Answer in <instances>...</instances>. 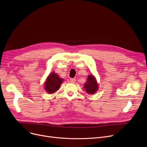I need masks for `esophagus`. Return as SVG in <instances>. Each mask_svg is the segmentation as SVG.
Instances as JSON below:
<instances>
[{"mask_svg": "<svg viewBox=\"0 0 147 147\" xmlns=\"http://www.w3.org/2000/svg\"><path fill=\"white\" fill-rule=\"evenodd\" d=\"M69 81H70L71 83H75L76 82V79H69Z\"/></svg>", "mask_w": 147, "mask_h": 147, "instance_id": "esophagus-1", "label": "esophagus"}]
</instances>
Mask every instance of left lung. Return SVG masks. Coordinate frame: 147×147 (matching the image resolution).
<instances>
[{
  "label": "left lung",
  "mask_w": 147,
  "mask_h": 147,
  "mask_svg": "<svg viewBox=\"0 0 147 147\" xmlns=\"http://www.w3.org/2000/svg\"><path fill=\"white\" fill-rule=\"evenodd\" d=\"M84 88L88 94H94L98 89V84L96 80L93 75H89L86 83L84 84Z\"/></svg>",
  "instance_id": "left-lung-1"
}]
</instances>
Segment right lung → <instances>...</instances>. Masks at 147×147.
I'll list each match as a JSON object with an SVG mask.
<instances>
[{"label":"right lung","mask_w":147,"mask_h":147,"mask_svg":"<svg viewBox=\"0 0 147 147\" xmlns=\"http://www.w3.org/2000/svg\"><path fill=\"white\" fill-rule=\"evenodd\" d=\"M63 79L59 78L58 75L54 72L50 74L45 83V89L48 94H53L58 90Z\"/></svg>","instance_id":"add662e5"}]
</instances>
